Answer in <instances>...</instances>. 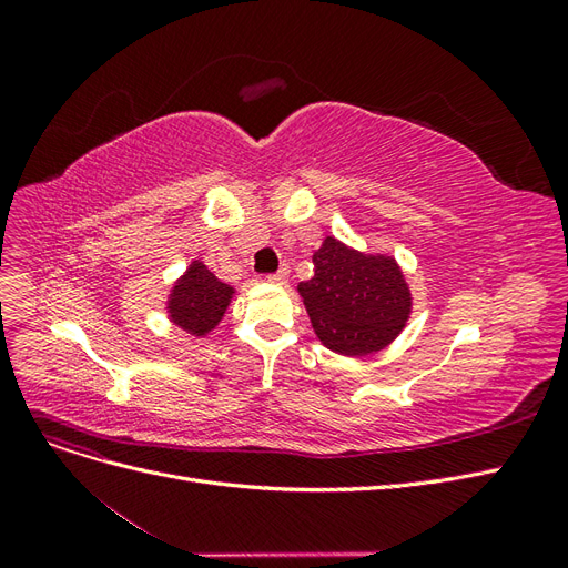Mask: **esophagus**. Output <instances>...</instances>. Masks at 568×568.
I'll return each mask as SVG.
<instances>
[{
	"label": "esophagus",
	"instance_id": "1",
	"mask_svg": "<svg viewBox=\"0 0 568 568\" xmlns=\"http://www.w3.org/2000/svg\"><path fill=\"white\" fill-rule=\"evenodd\" d=\"M267 282L270 284H286L288 282V267L282 265L274 274H267Z\"/></svg>",
	"mask_w": 568,
	"mask_h": 568
}]
</instances>
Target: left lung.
I'll return each instance as SVG.
<instances>
[{"label":"left lung","mask_w":568,"mask_h":568,"mask_svg":"<svg viewBox=\"0 0 568 568\" xmlns=\"http://www.w3.org/2000/svg\"><path fill=\"white\" fill-rule=\"evenodd\" d=\"M315 277L298 294L322 346L365 357L386 348L405 329L412 294L390 255H369L326 236L313 255Z\"/></svg>","instance_id":"1"}]
</instances>
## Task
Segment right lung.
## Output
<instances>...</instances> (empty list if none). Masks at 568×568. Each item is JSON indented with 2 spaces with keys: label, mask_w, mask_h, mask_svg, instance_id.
Returning a JSON list of instances; mask_svg holds the SVG:
<instances>
[{
  "label": "right lung",
  "mask_w": 568,
  "mask_h": 568,
  "mask_svg": "<svg viewBox=\"0 0 568 568\" xmlns=\"http://www.w3.org/2000/svg\"><path fill=\"white\" fill-rule=\"evenodd\" d=\"M234 288L220 282L201 261H192L168 296V317L182 332L205 336L225 317Z\"/></svg>",
  "instance_id": "obj_1"
}]
</instances>
